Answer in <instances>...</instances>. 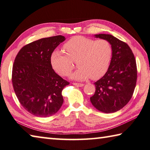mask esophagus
<instances>
[{
	"label": "esophagus",
	"instance_id": "obj_1",
	"mask_svg": "<svg viewBox=\"0 0 150 150\" xmlns=\"http://www.w3.org/2000/svg\"><path fill=\"white\" fill-rule=\"evenodd\" d=\"M74 85H75V86H77V87H83L84 85V84L83 83H73Z\"/></svg>",
	"mask_w": 150,
	"mask_h": 150
}]
</instances>
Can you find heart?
I'll return each mask as SVG.
<instances>
[{
    "label": "heart",
    "mask_w": 150,
    "mask_h": 150,
    "mask_svg": "<svg viewBox=\"0 0 150 150\" xmlns=\"http://www.w3.org/2000/svg\"><path fill=\"white\" fill-rule=\"evenodd\" d=\"M63 49L67 54L60 50L52 53L51 64L59 75L67 76L74 68L72 61H77L79 68L71 75L75 80L99 79L107 72L112 58L111 45L104 39L75 37L65 42Z\"/></svg>",
    "instance_id": "1"
}]
</instances>
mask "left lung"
Wrapping results in <instances>:
<instances>
[{"mask_svg":"<svg viewBox=\"0 0 150 150\" xmlns=\"http://www.w3.org/2000/svg\"><path fill=\"white\" fill-rule=\"evenodd\" d=\"M94 37L108 41L113 53L108 71L94 83L96 92L90 101L99 111L114 113L126 105L133 96L137 81L136 61L125 42L111 35L99 34Z\"/></svg>","mask_w":150,"mask_h":150,"instance_id":"8db88e82","label":"left lung"}]
</instances>
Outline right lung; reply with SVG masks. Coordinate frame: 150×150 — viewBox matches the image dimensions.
I'll return each mask as SVG.
<instances>
[{
  "label": "right lung",
  "instance_id": "add662e5",
  "mask_svg": "<svg viewBox=\"0 0 150 150\" xmlns=\"http://www.w3.org/2000/svg\"><path fill=\"white\" fill-rule=\"evenodd\" d=\"M65 40L62 35L39 39L24 46L15 59L14 91L21 105L33 115L50 117L63 105L62 91L69 83L54 72L51 55Z\"/></svg>",
  "mask_w": 150,
  "mask_h": 150
}]
</instances>
